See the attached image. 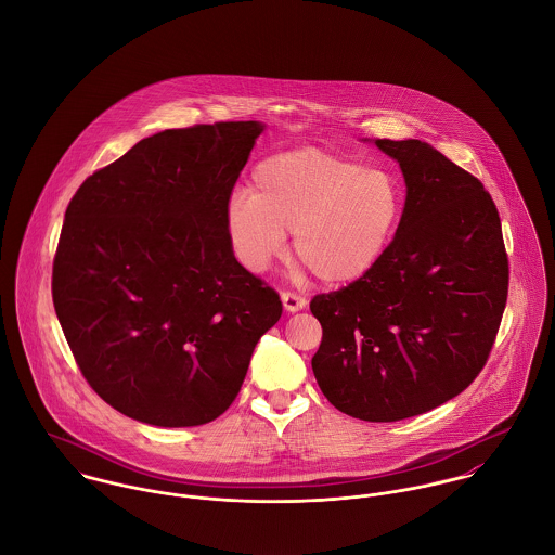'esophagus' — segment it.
I'll return each mask as SVG.
<instances>
[{
	"mask_svg": "<svg viewBox=\"0 0 555 555\" xmlns=\"http://www.w3.org/2000/svg\"><path fill=\"white\" fill-rule=\"evenodd\" d=\"M282 304H284L286 312H299L308 306V299L301 295H295V293H282Z\"/></svg>",
	"mask_w": 555,
	"mask_h": 555,
	"instance_id": "esophagus-1",
	"label": "esophagus"
}]
</instances>
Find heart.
I'll return each instance as SVG.
<instances>
[{
    "instance_id": "b5f03b06",
    "label": "heart",
    "mask_w": 555,
    "mask_h": 555,
    "mask_svg": "<svg viewBox=\"0 0 555 555\" xmlns=\"http://www.w3.org/2000/svg\"><path fill=\"white\" fill-rule=\"evenodd\" d=\"M403 190L396 175L318 147L260 159L249 196L233 194L224 229L241 267L262 273L286 249L326 286L365 278L396 237Z\"/></svg>"
}]
</instances>
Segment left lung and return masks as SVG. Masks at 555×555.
Returning a JSON list of instances; mask_svg holds the SVG:
<instances>
[{
	"instance_id": "left-lung-1",
	"label": "left lung",
	"mask_w": 555,
	"mask_h": 555,
	"mask_svg": "<svg viewBox=\"0 0 555 555\" xmlns=\"http://www.w3.org/2000/svg\"><path fill=\"white\" fill-rule=\"evenodd\" d=\"M399 162L396 237L361 280L317 295L318 387L344 414L391 423L460 396L480 374L508 295L498 209L468 170L431 145L378 139Z\"/></svg>"
}]
</instances>
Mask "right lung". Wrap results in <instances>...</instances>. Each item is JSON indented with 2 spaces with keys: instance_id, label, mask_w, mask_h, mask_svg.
<instances>
[{
  "instance_id": "right-lung-1",
  "label": "right lung",
  "mask_w": 555,
  "mask_h": 555,
  "mask_svg": "<svg viewBox=\"0 0 555 555\" xmlns=\"http://www.w3.org/2000/svg\"><path fill=\"white\" fill-rule=\"evenodd\" d=\"M264 130H164L89 175L53 260V306L89 387L121 414L194 427L237 397L280 295L243 269L224 211Z\"/></svg>"
}]
</instances>
